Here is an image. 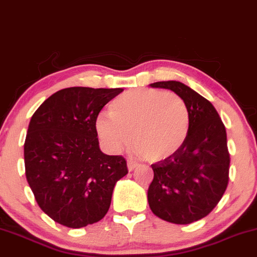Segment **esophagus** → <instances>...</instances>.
<instances>
[{
  "label": "esophagus",
  "instance_id": "obj_1",
  "mask_svg": "<svg viewBox=\"0 0 257 257\" xmlns=\"http://www.w3.org/2000/svg\"><path fill=\"white\" fill-rule=\"evenodd\" d=\"M126 166H128L129 172H133L134 169H137V168L139 167V164L135 163V162H133V161H128L126 162Z\"/></svg>",
  "mask_w": 257,
  "mask_h": 257
}]
</instances>
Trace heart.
Instances as JSON below:
<instances>
[{
	"label": "heart",
	"mask_w": 257,
	"mask_h": 257,
	"mask_svg": "<svg viewBox=\"0 0 257 257\" xmlns=\"http://www.w3.org/2000/svg\"><path fill=\"white\" fill-rule=\"evenodd\" d=\"M111 113L96 118L95 129L106 149L118 152L133 141L149 161L168 159L185 145L190 111L172 91L139 88L123 93L110 105Z\"/></svg>",
	"instance_id": "1"
}]
</instances>
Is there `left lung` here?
<instances>
[{
  "label": "left lung",
  "mask_w": 257,
  "mask_h": 257,
  "mask_svg": "<svg viewBox=\"0 0 257 257\" xmlns=\"http://www.w3.org/2000/svg\"><path fill=\"white\" fill-rule=\"evenodd\" d=\"M152 88L173 90L190 111V133L175 155L152 164L147 191L152 213L176 225H188L210 213L228 184L229 153L226 129L210 101L178 81H162Z\"/></svg>",
  "instance_id": "8db88e82"
}]
</instances>
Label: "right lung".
Returning a JSON list of instances; mask_svg holds the SVG:
<instances>
[{
    "mask_svg": "<svg viewBox=\"0 0 257 257\" xmlns=\"http://www.w3.org/2000/svg\"><path fill=\"white\" fill-rule=\"evenodd\" d=\"M122 88L71 87L54 93L32 114L24 144L25 175L51 219L70 228L98 222L117 181L128 174L122 156L99 146V112Z\"/></svg>",
    "mask_w": 257,
    "mask_h": 257,
    "instance_id": "obj_1",
    "label": "right lung"
}]
</instances>
